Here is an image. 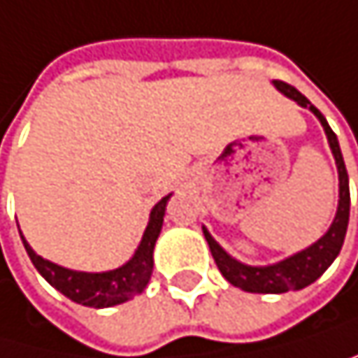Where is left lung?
Here are the masks:
<instances>
[{"instance_id":"1","label":"left lung","mask_w":358,"mask_h":358,"mask_svg":"<svg viewBox=\"0 0 358 358\" xmlns=\"http://www.w3.org/2000/svg\"><path fill=\"white\" fill-rule=\"evenodd\" d=\"M273 85L278 91H282L287 97L295 99L299 106L310 108L318 116V120L322 122L324 134L329 138V146H331V150H334L338 171H340V206H338V214H336L334 224H331V229L316 244L293 255L287 261H280V263L267 265V267H250V265L238 263L236 259L229 257L203 229V236L208 240L210 252H212L220 273L224 275V280H229L234 287L244 289L248 293H287V291H299V289L312 285L314 280L320 278L324 273V269L340 255L344 238H346V229H348V216H350L348 171H346L344 157H342V150H340V144H338L334 129H331L329 122L324 120V116L318 112V108H314L295 87H291L289 83H282V80H273Z\"/></svg>"}]
</instances>
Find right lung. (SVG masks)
I'll list each match as a JSON object with an SVG mask.
<instances>
[{
  "label": "right lung",
  "instance_id": "add662e5",
  "mask_svg": "<svg viewBox=\"0 0 358 358\" xmlns=\"http://www.w3.org/2000/svg\"><path fill=\"white\" fill-rule=\"evenodd\" d=\"M167 199H169V195L163 197L152 208L150 222L146 227L144 238H142L134 259L114 271L87 273V271H71V269L59 267V265L42 259L40 255H36L31 250V246L24 242V238L22 236L20 238H22L24 250H27L36 269L46 278V282L50 287H55L67 299H71L76 303H83V306H91V308L118 306L127 299L136 297L138 293H142L144 287L148 285L150 273H152V250H155V242L161 234Z\"/></svg>",
  "mask_w": 358,
  "mask_h": 358
}]
</instances>
